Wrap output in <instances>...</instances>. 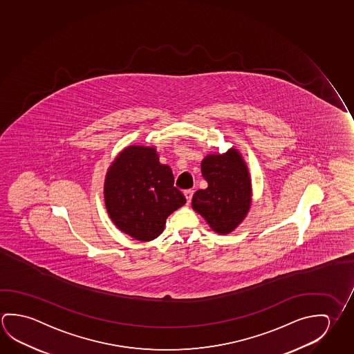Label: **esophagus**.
Masks as SVG:
<instances>
[{"instance_id":"esophagus-1","label":"esophagus","mask_w":354,"mask_h":354,"mask_svg":"<svg viewBox=\"0 0 354 354\" xmlns=\"http://www.w3.org/2000/svg\"><path fill=\"white\" fill-rule=\"evenodd\" d=\"M184 195L186 197V203H192V195H194V190H192V189L190 190H185Z\"/></svg>"}]
</instances>
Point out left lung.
I'll use <instances>...</instances> for the list:
<instances>
[{"label": "left lung", "instance_id": "left-lung-1", "mask_svg": "<svg viewBox=\"0 0 354 354\" xmlns=\"http://www.w3.org/2000/svg\"><path fill=\"white\" fill-rule=\"evenodd\" d=\"M201 173L209 186L192 196V209L201 214L214 232L228 234L247 217L252 205V179L237 148L207 154Z\"/></svg>", "mask_w": 354, "mask_h": 354}]
</instances>
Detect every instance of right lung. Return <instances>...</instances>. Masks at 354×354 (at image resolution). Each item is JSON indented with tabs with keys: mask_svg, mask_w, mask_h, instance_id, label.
<instances>
[{
	"mask_svg": "<svg viewBox=\"0 0 354 354\" xmlns=\"http://www.w3.org/2000/svg\"><path fill=\"white\" fill-rule=\"evenodd\" d=\"M104 197L115 226L140 242L160 236L169 216L186 203L171 169L151 145H128L117 154L106 173Z\"/></svg>",
	"mask_w": 354,
	"mask_h": 354,
	"instance_id": "right-lung-1",
	"label": "right lung"
}]
</instances>
